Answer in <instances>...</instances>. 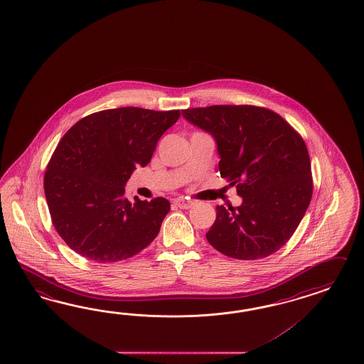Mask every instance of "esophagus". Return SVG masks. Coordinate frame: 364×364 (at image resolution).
<instances>
[{
  "label": "esophagus",
  "instance_id": "esophagus-1",
  "mask_svg": "<svg viewBox=\"0 0 364 364\" xmlns=\"http://www.w3.org/2000/svg\"><path fill=\"white\" fill-rule=\"evenodd\" d=\"M175 205H177L180 209H189L193 205V203L184 200V198H177V200H175Z\"/></svg>",
  "mask_w": 364,
  "mask_h": 364
}]
</instances>
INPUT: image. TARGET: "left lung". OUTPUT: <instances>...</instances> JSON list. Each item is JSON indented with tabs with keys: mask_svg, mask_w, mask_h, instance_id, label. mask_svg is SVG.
I'll return each instance as SVG.
<instances>
[{
	"mask_svg": "<svg viewBox=\"0 0 364 364\" xmlns=\"http://www.w3.org/2000/svg\"><path fill=\"white\" fill-rule=\"evenodd\" d=\"M181 114L213 136L220 175L242 197L240 207L217 205L208 242L237 259L273 255L293 236L313 196L304 139L267 108L209 106Z\"/></svg>",
	"mask_w": 364,
	"mask_h": 364,
	"instance_id": "1",
	"label": "left lung"
}]
</instances>
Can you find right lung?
I'll use <instances>...</instances> for the list:
<instances>
[{"mask_svg": "<svg viewBox=\"0 0 364 364\" xmlns=\"http://www.w3.org/2000/svg\"><path fill=\"white\" fill-rule=\"evenodd\" d=\"M178 118V109L112 108L80 119L60 139L43 188L53 225L70 249L108 264L138 255L155 240L169 201L135 196L131 203L124 187Z\"/></svg>", "mask_w": 364, "mask_h": 364, "instance_id": "1", "label": "right lung"}]
</instances>
